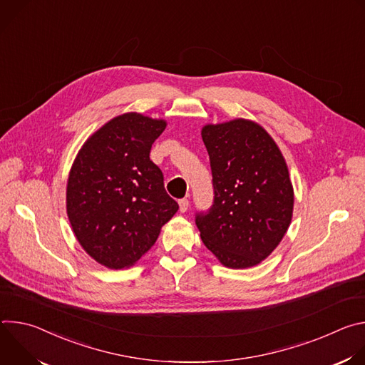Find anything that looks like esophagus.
I'll list each match as a JSON object with an SVG mask.
<instances>
[{
  "mask_svg": "<svg viewBox=\"0 0 365 365\" xmlns=\"http://www.w3.org/2000/svg\"><path fill=\"white\" fill-rule=\"evenodd\" d=\"M179 207H180V212H186L187 207H189V199L183 197L179 200Z\"/></svg>",
  "mask_w": 365,
  "mask_h": 365,
  "instance_id": "1",
  "label": "esophagus"
}]
</instances>
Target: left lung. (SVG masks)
Here are the masks:
<instances>
[{
    "instance_id": "1",
    "label": "left lung",
    "mask_w": 365,
    "mask_h": 365,
    "mask_svg": "<svg viewBox=\"0 0 365 365\" xmlns=\"http://www.w3.org/2000/svg\"><path fill=\"white\" fill-rule=\"evenodd\" d=\"M214 203L196 212L200 238L230 269L262 263L284 237L293 215V186L274 140L257 123L207 124Z\"/></svg>"
}]
</instances>
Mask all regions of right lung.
Here are the masks:
<instances>
[{
    "label": "right lung",
    "mask_w": 365,
    "mask_h": 365,
    "mask_svg": "<svg viewBox=\"0 0 365 365\" xmlns=\"http://www.w3.org/2000/svg\"><path fill=\"white\" fill-rule=\"evenodd\" d=\"M166 121L137 113L118 115L93 133L72 165L66 210L82 248L102 266H133L178 212L151 144Z\"/></svg>",
    "instance_id": "obj_1"
}]
</instances>
